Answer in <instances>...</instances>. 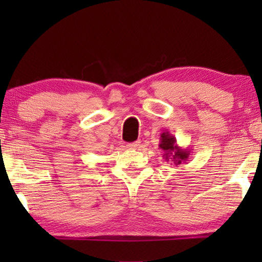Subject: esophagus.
Listing matches in <instances>:
<instances>
[{"instance_id":"obj_1","label":"esophagus","mask_w":262,"mask_h":262,"mask_svg":"<svg viewBox=\"0 0 262 262\" xmlns=\"http://www.w3.org/2000/svg\"><path fill=\"white\" fill-rule=\"evenodd\" d=\"M139 143H141L139 141H137V142H132V143H127L126 148L130 149V150H136V149L138 148L139 145H141V144H139Z\"/></svg>"}]
</instances>
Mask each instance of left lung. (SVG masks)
Returning a JSON list of instances; mask_svg holds the SVG:
<instances>
[{
  "instance_id": "obj_1",
  "label": "left lung",
  "mask_w": 262,
  "mask_h": 262,
  "mask_svg": "<svg viewBox=\"0 0 262 262\" xmlns=\"http://www.w3.org/2000/svg\"><path fill=\"white\" fill-rule=\"evenodd\" d=\"M160 149L163 150V159L171 161L175 166L186 163L191 155V150L184 149L177 144V138L169 131L162 132L160 138Z\"/></svg>"
}]
</instances>
